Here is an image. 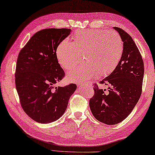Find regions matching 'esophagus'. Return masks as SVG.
<instances>
[{
  "label": "esophagus",
  "instance_id": "obj_1",
  "mask_svg": "<svg viewBox=\"0 0 155 155\" xmlns=\"http://www.w3.org/2000/svg\"><path fill=\"white\" fill-rule=\"evenodd\" d=\"M77 85H78V87H82V86L84 85V84H83V83H78Z\"/></svg>",
  "mask_w": 155,
  "mask_h": 155
}]
</instances>
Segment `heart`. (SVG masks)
Returning a JSON list of instances; mask_svg holds the SVG:
<instances>
[{
  "mask_svg": "<svg viewBox=\"0 0 155 155\" xmlns=\"http://www.w3.org/2000/svg\"><path fill=\"white\" fill-rule=\"evenodd\" d=\"M123 42L115 31L100 29L77 31L73 41L64 40L56 49L58 63L68 71L82 60L86 62L68 73V80L84 82L97 77L104 76L115 69L122 56Z\"/></svg>",
  "mask_w": 155,
  "mask_h": 155,
  "instance_id": "b5f03b06",
  "label": "heart"
}]
</instances>
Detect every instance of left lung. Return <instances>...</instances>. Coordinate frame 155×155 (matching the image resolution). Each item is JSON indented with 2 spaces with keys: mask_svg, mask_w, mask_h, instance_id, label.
<instances>
[{
  "mask_svg": "<svg viewBox=\"0 0 155 155\" xmlns=\"http://www.w3.org/2000/svg\"><path fill=\"white\" fill-rule=\"evenodd\" d=\"M114 29L122 40V56L115 69L99 82L109 86L108 92L94 84V95L89 100L93 116L108 125L120 123L130 115L140 98L144 73L143 61L133 38L121 28Z\"/></svg>",
  "mask_w": 155,
  "mask_h": 155,
  "instance_id": "obj_1",
  "label": "left lung"
}]
</instances>
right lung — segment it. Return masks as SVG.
<instances>
[{
	"instance_id": "add662e5",
	"label": "right lung",
	"mask_w": 155,
	"mask_h": 155,
	"mask_svg": "<svg viewBox=\"0 0 155 155\" xmlns=\"http://www.w3.org/2000/svg\"><path fill=\"white\" fill-rule=\"evenodd\" d=\"M71 32L64 28L40 30L18 56L15 84L20 105L29 117L38 123L58 120L77 88L75 84L54 87L65 75L57 60L56 49Z\"/></svg>"
}]
</instances>
